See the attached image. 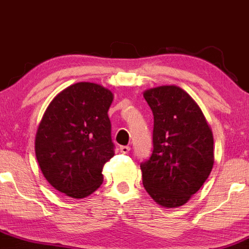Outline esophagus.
<instances>
[{
  "instance_id": "1",
  "label": "esophagus",
  "mask_w": 249,
  "mask_h": 249,
  "mask_svg": "<svg viewBox=\"0 0 249 249\" xmlns=\"http://www.w3.org/2000/svg\"><path fill=\"white\" fill-rule=\"evenodd\" d=\"M131 150L130 146H121L119 147V151H121V153H128V151Z\"/></svg>"
}]
</instances>
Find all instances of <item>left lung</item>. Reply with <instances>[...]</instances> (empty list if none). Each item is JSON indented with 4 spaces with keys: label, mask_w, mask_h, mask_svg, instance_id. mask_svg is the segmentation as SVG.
I'll return each instance as SVG.
<instances>
[{
    "label": "left lung",
    "mask_w": 249,
    "mask_h": 249,
    "mask_svg": "<svg viewBox=\"0 0 249 249\" xmlns=\"http://www.w3.org/2000/svg\"><path fill=\"white\" fill-rule=\"evenodd\" d=\"M144 98L153 113V151L141 164L142 184L159 205L179 207L212 171V131L198 104L179 87L150 89Z\"/></svg>",
    "instance_id": "obj_1"
}]
</instances>
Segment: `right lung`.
<instances>
[{
  "label": "right lung",
  "mask_w": 249,
  "mask_h": 249,
  "mask_svg": "<svg viewBox=\"0 0 249 249\" xmlns=\"http://www.w3.org/2000/svg\"><path fill=\"white\" fill-rule=\"evenodd\" d=\"M110 90L95 83L70 85L50 103L36 133L35 152L53 187L75 199L102 185L103 165L115 156L107 111Z\"/></svg>",
  "instance_id": "right-lung-1"
}]
</instances>
